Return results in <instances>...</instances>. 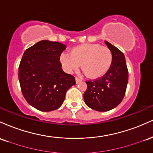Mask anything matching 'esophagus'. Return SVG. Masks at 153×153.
Here are the masks:
<instances>
[{
  "label": "esophagus",
  "mask_w": 153,
  "mask_h": 153,
  "mask_svg": "<svg viewBox=\"0 0 153 153\" xmlns=\"http://www.w3.org/2000/svg\"><path fill=\"white\" fill-rule=\"evenodd\" d=\"M80 80H81V79L79 78H78V77H76V78H75V81H76L77 83H78V82H80Z\"/></svg>",
  "instance_id": "1"
}]
</instances>
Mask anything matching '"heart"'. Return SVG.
<instances>
[{"label": "heart", "mask_w": 153, "mask_h": 153, "mask_svg": "<svg viewBox=\"0 0 153 153\" xmlns=\"http://www.w3.org/2000/svg\"><path fill=\"white\" fill-rule=\"evenodd\" d=\"M59 61L64 71L72 73L81 64L82 69L91 78L103 77L110 70L113 54L108 47L98 44H83L73 47L71 53L62 52Z\"/></svg>", "instance_id": "1"}]
</instances>
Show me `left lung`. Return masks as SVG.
<instances>
[{"label": "left lung", "mask_w": 153, "mask_h": 153, "mask_svg": "<svg viewBox=\"0 0 153 153\" xmlns=\"http://www.w3.org/2000/svg\"><path fill=\"white\" fill-rule=\"evenodd\" d=\"M105 43L113 54L111 67L101 78L87 80L83 94L85 104L99 111H107L118 106L124 99L128 82L124 54L107 41Z\"/></svg>", "instance_id": "1"}]
</instances>
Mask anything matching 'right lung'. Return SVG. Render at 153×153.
I'll list each match as a JSON object with an SVG mask.
<instances>
[{
	"label": "right lung",
	"instance_id": "add662e5",
	"mask_svg": "<svg viewBox=\"0 0 153 153\" xmlns=\"http://www.w3.org/2000/svg\"><path fill=\"white\" fill-rule=\"evenodd\" d=\"M66 46L42 40L24 52L19 67V80L24 99L42 111L57 109L67 91L75 84V77L61 68L59 57Z\"/></svg>",
	"mask_w": 153,
	"mask_h": 153
}]
</instances>
